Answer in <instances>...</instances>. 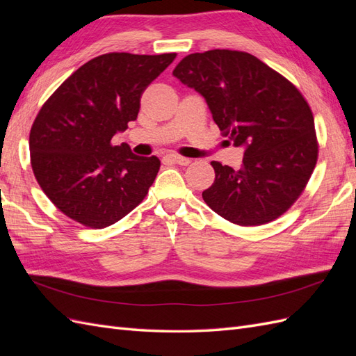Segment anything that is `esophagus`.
I'll return each instance as SVG.
<instances>
[{
    "mask_svg": "<svg viewBox=\"0 0 356 356\" xmlns=\"http://www.w3.org/2000/svg\"><path fill=\"white\" fill-rule=\"evenodd\" d=\"M168 159L170 161H174V163H177V165H181V166H188L191 163V159L177 156V154H170V156H168Z\"/></svg>",
    "mask_w": 356,
    "mask_h": 356,
    "instance_id": "obj_1",
    "label": "esophagus"
}]
</instances>
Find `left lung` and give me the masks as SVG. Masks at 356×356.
<instances>
[{"instance_id": "left-lung-1", "label": "left lung", "mask_w": 356, "mask_h": 356, "mask_svg": "<svg viewBox=\"0 0 356 356\" xmlns=\"http://www.w3.org/2000/svg\"><path fill=\"white\" fill-rule=\"evenodd\" d=\"M174 75L203 96L221 134L245 149L239 170L212 161L215 181L203 200L238 225L281 217L318 160L314 115L303 95L260 59L236 50L193 53Z\"/></svg>"}]
</instances>
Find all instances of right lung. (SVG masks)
I'll use <instances>...</instances> for the list:
<instances>
[{
  "instance_id": "right-lung-1",
  "label": "right lung",
  "mask_w": 356,
  "mask_h": 356,
  "mask_svg": "<svg viewBox=\"0 0 356 356\" xmlns=\"http://www.w3.org/2000/svg\"><path fill=\"white\" fill-rule=\"evenodd\" d=\"M175 58L106 53L70 75L41 106L29 134L31 165L67 217L104 229L144 200L160 160L111 141L136 120L143 92Z\"/></svg>"
}]
</instances>
